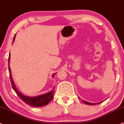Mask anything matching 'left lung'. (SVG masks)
<instances>
[{"label":"left lung","mask_w":124,"mask_h":124,"mask_svg":"<svg viewBox=\"0 0 124 124\" xmlns=\"http://www.w3.org/2000/svg\"><path fill=\"white\" fill-rule=\"evenodd\" d=\"M82 102L84 103V104H88V105H96V104H100V103L102 102H100V103H96V104H93V103L88 102L85 101H82Z\"/></svg>","instance_id":"left-lung-1"}]
</instances>
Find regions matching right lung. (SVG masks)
Returning <instances> with one entry per match:
<instances>
[{"instance_id":"right-lung-1","label":"right lung","mask_w":124,"mask_h":124,"mask_svg":"<svg viewBox=\"0 0 124 124\" xmlns=\"http://www.w3.org/2000/svg\"><path fill=\"white\" fill-rule=\"evenodd\" d=\"M15 39V35L14 38H13V41L14 42ZM10 55H9V58H8V65H9V72L10 73V82H11V85L13 88V90L15 91V92H16V94L17 95V96L20 98V100H22L24 103H26V104L32 106V107H43V106L46 105L48 104V103L49 102H51L52 100L54 98V95L55 93V91L54 89L55 88L53 89V90L50 91L48 93H45V94H43L40 95V96H35V97H29V96H26L24 95H22L21 93H20L16 89V86L15 85L14 82H13V79H12V75H11V72H10V66H9V59H10ZM55 73H54L52 77H54Z\"/></svg>"}]
</instances>
